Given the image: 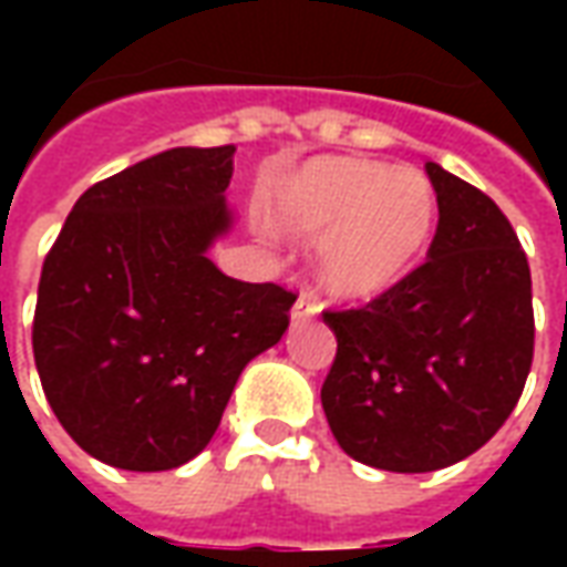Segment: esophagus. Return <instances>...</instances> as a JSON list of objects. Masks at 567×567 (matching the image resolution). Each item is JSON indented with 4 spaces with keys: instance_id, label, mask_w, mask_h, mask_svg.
I'll return each instance as SVG.
<instances>
[{
    "instance_id": "esophagus-1",
    "label": "esophagus",
    "mask_w": 567,
    "mask_h": 567,
    "mask_svg": "<svg viewBox=\"0 0 567 567\" xmlns=\"http://www.w3.org/2000/svg\"><path fill=\"white\" fill-rule=\"evenodd\" d=\"M319 300L312 295H300L295 300V307H291V319L295 321H307L312 319V316H319Z\"/></svg>"
}]
</instances>
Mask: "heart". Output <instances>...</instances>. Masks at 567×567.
<instances>
[{
	"instance_id": "heart-1",
	"label": "heart",
	"mask_w": 567,
	"mask_h": 567,
	"mask_svg": "<svg viewBox=\"0 0 567 567\" xmlns=\"http://www.w3.org/2000/svg\"><path fill=\"white\" fill-rule=\"evenodd\" d=\"M434 187L410 166L364 157H319L270 197V227L291 239H324L321 285L340 297H377L404 276L434 227Z\"/></svg>"
}]
</instances>
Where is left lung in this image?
<instances>
[{"instance_id": "obj_1", "label": "left lung", "mask_w": 567, "mask_h": 567, "mask_svg": "<svg viewBox=\"0 0 567 567\" xmlns=\"http://www.w3.org/2000/svg\"><path fill=\"white\" fill-rule=\"evenodd\" d=\"M437 194L427 260L368 307L324 312L337 358L321 385L333 437L355 462L425 474L495 437L532 370V272L507 215L425 163Z\"/></svg>"}]
</instances>
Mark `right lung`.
Returning a JSON list of instances; mask_svg holds the SVG:
<instances>
[{
  "mask_svg": "<svg viewBox=\"0 0 567 567\" xmlns=\"http://www.w3.org/2000/svg\"><path fill=\"white\" fill-rule=\"evenodd\" d=\"M234 145L169 148L87 187L48 251L32 319L44 398L81 450L169 471L206 450L248 361L297 300L209 260Z\"/></svg>",
  "mask_w": 567,
  "mask_h": 567,
  "instance_id": "right-lung-1",
  "label": "right lung"
}]
</instances>
